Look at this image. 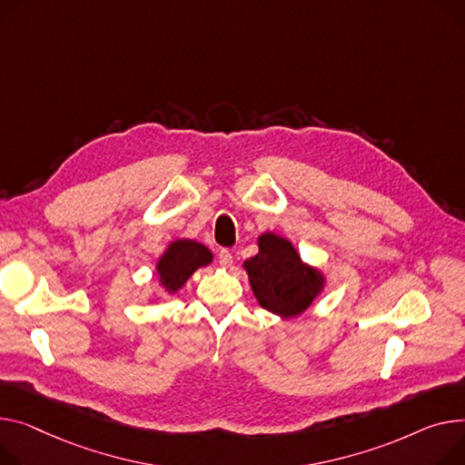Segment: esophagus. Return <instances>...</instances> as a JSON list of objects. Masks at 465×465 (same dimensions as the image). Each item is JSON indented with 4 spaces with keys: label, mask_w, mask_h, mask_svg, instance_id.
Returning a JSON list of instances; mask_svg holds the SVG:
<instances>
[{
    "label": "esophagus",
    "mask_w": 465,
    "mask_h": 465,
    "mask_svg": "<svg viewBox=\"0 0 465 465\" xmlns=\"http://www.w3.org/2000/svg\"><path fill=\"white\" fill-rule=\"evenodd\" d=\"M219 262H221V265L223 267H232V263H233V256H232V252L228 251V249H223L221 251V254H219Z\"/></svg>",
    "instance_id": "34e87169"
}]
</instances>
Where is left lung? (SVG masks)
Segmentation results:
<instances>
[{
  "label": "left lung",
  "mask_w": 465,
  "mask_h": 465,
  "mask_svg": "<svg viewBox=\"0 0 465 465\" xmlns=\"http://www.w3.org/2000/svg\"><path fill=\"white\" fill-rule=\"evenodd\" d=\"M252 293L267 312L293 320L325 292V272L306 263L293 242L274 232L258 237V254L242 263Z\"/></svg>",
  "instance_id": "left-lung-1"
}]
</instances>
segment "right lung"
<instances>
[{"instance_id": "obj_1", "label": "right lung", "mask_w": 465, "mask_h": 465, "mask_svg": "<svg viewBox=\"0 0 465 465\" xmlns=\"http://www.w3.org/2000/svg\"><path fill=\"white\" fill-rule=\"evenodd\" d=\"M213 263V252L194 239H173L154 263L159 286L164 293L175 295L189 278L202 267Z\"/></svg>"}]
</instances>
